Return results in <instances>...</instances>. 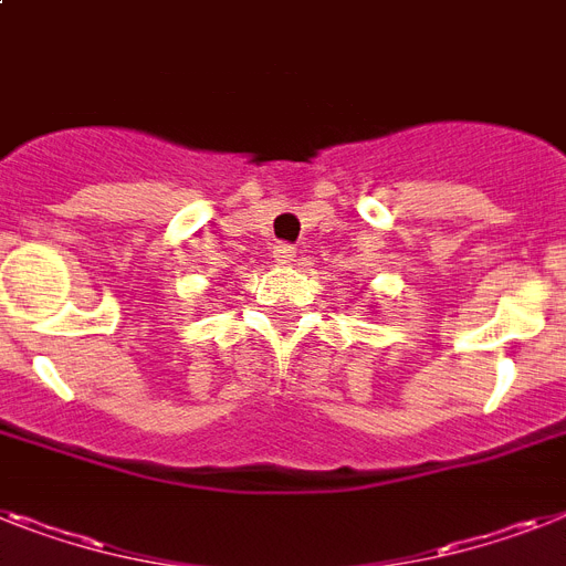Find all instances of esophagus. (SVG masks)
I'll use <instances>...</instances> for the list:
<instances>
[{
  "mask_svg": "<svg viewBox=\"0 0 566 566\" xmlns=\"http://www.w3.org/2000/svg\"><path fill=\"white\" fill-rule=\"evenodd\" d=\"M273 261L275 264H291V261H296V247L293 243H275L273 247Z\"/></svg>",
  "mask_w": 566,
  "mask_h": 566,
  "instance_id": "obj_1",
  "label": "esophagus"
}]
</instances>
